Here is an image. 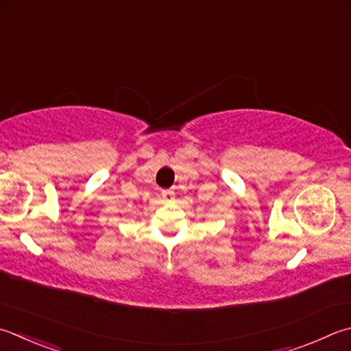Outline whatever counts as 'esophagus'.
Segmentation results:
<instances>
[{"mask_svg": "<svg viewBox=\"0 0 351 351\" xmlns=\"http://www.w3.org/2000/svg\"><path fill=\"white\" fill-rule=\"evenodd\" d=\"M162 197L165 201H171L173 199V192L171 190H165V192H162Z\"/></svg>", "mask_w": 351, "mask_h": 351, "instance_id": "esophagus-1", "label": "esophagus"}]
</instances>
